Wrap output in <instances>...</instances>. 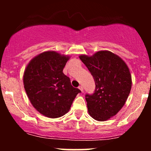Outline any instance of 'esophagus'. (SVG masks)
Wrapping results in <instances>:
<instances>
[{
  "label": "esophagus",
  "instance_id": "esophagus-1",
  "mask_svg": "<svg viewBox=\"0 0 151 151\" xmlns=\"http://www.w3.org/2000/svg\"><path fill=\"white\" fill-rule=\"evenodd\" d=\"M79 89L81 90V92H83V91H84V88H83L82 86H79Z\"/></svg>",
  "mask_w": 151,
  "mask_h": 151
}]
</instances>
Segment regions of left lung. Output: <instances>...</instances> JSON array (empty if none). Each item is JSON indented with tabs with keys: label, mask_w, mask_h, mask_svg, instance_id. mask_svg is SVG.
<instances>
[{
	"label": "left lung",
	"mask_w": 151,
	"mask_h": 151,
	"mask_svg": "<svg viewBox=\"0 0 151 151\" xmlns=\"http://www.w3.org/2000/svg\"><path fill=\"white\" fill-rule=\"evenodd\" d=\"M95 81L93 93L85 95L89 115L95 120H108L125 104L132 81L129 67L119 56L99 51L91 57L81 55Z\"/></svg>",
	"instance_id": "obj_1"
}]
</instances>
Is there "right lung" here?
<instances>
[{
  "mask_svg": "<svg viewBox=\"0 0 151 151\" xmlns=\"http://www.w3.org/2000/svg\"><path fill=\"white\" fill-rule=\"evenodd\" d=\"M68 60L55 52H45L32 59L24 72V88L31 104L47 117L65 115L81 93L62 72Z\"/></svg>",
  "mask_w": 151,
  "mask_h": 151,
  "instance_id": "1",
  "label": "right lung"
}]
</instances>
